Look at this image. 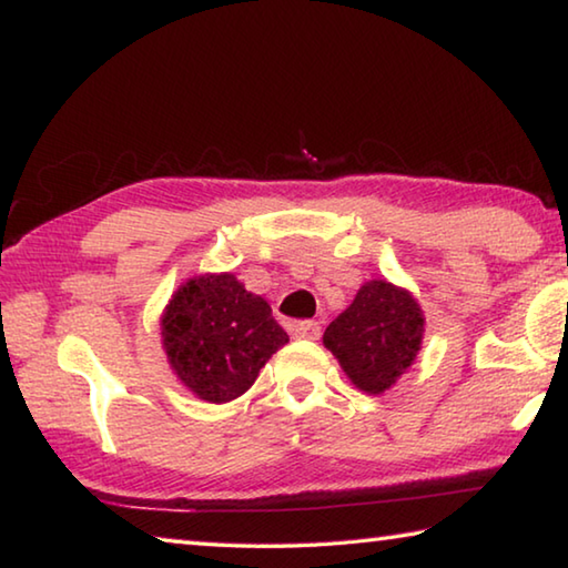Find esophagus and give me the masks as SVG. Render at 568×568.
I'll return each instance as SVG.
<instances>
[{"mask_svg": "<svg viewBox=\"0 0 568 568\" xmlns=\"http://www.w3.org/2000/svg\"><path fill=\"white\" fill-rule=\"evenodd\" d=\"M293 335H295V338H305V341L321 338V323H315V321L295 323L293 325Z\"/></svg>", "mask_w": 568, "mask_h": 568, "instance_id": "1", "label": "esophagus"}]
</instances>
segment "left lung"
<instances>
[{
    "label": "left lung",
    "mask_w": 568,
    "mask_h": 568,
    "mask_svg": "<svg viewBox=\"0 0 568 568\" xmlns=\"http://www.w3.org/2000/svg\"><path fill=\"white\" fill-rule=\"evenodd\" d=\"M423 313L413 297L386 281L365 283L348 311L323 333V343L365 393L390 388L416 358Z\"/></svg>",
    "instance_id": "1"
}]
</instances>
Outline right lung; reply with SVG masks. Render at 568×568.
<instances>
[{
	"mask_svg": "<svg viewBox=\"0 0 568 568\" xmlns=\"http://www.w3.org/2000/svg\"><path fill=\"white\" fill-rule=\"evenodd\" d=\"M172 371L210 403H227L253 386L267 358L287 343L271 305L235 275H200L172 295L162 315Z\"/></svg>",
	"mask_w": 568,
	"mask_h": 568,
	"instance_id": "obj_1",
	"label": "right lung"
}]
</instances>
